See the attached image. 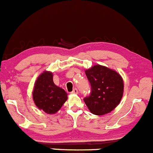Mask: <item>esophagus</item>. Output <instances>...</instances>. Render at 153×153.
Returning <instances> with one entry per match:
<instances>
[{
  "instance_id": "34e87169",
  "label": "esophagus",
  "mask_w": 153,
  "mask_h": 153,
  "mask_svg": "<svg viewBox=\"0 0 153 153\" xmlns=\"http://www.w3.org/2000/svg\"><path fill=\"white\" fill-rule=\"evenodd\" d=\"M71 94H78V89H77V88H75L74 90H73V91H72Z\"/></svg>"
}]
</instances>
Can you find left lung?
Wrapping results in <instances>:
<instances>
[{
  "instance_id": "obj_1",
  "label": "left lung",
  "mask_w": 153,
  "mask_h": 153,
  "mask_svg": "<svg viewBox=\"0 0 153 153\" xmlns=\"http://www.w3.org/2000/svg\"><path fill=\"white\" fill-rule=\"evenodd\" d=\"M85 73L91 85L90 96L84 99L89 111L99 116L112 111L124 94L122 77L114 70L101 65L91 67Z\"/></svg>"
}]
</instances>
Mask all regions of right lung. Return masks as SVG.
I'll use <instances>...</instances> for the list:
<instances>
[{"instance_id": "add662e5", "label": "right lung", "mask_w": 153, "mask_h": 153, "mask_svg": "<svg viewBox=\"0 0 153 153\" xmlns=\"http://www.w3.org/2000/svg\"><path fill=\"white\" fill-rule=\"evenodd\" d=\"M32 96L35 105L48 114L58 111L68 99L65 91L54 83L53 74L47 71L35 81Z\"/></svg>"}]
</instances>
